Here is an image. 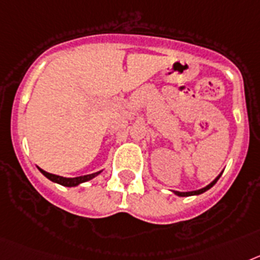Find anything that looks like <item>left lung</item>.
Segmentation results:
<instances>
[{
    "mask_svg": "<svg viewBox=\"0 0 260 260\" xmlns=\"http://www.w3.org/2000/svg\"><path fill=\"white\" fill-rule=\"evenodd\" d=\"M221 174H222V173H221ZM221 174H220V175H218L217 178H216V179L213 180V182H212V183H209L208 186L204 187V188L196 189V191H189V192H179V191H174V193H175V195H178V196H192V195H200V193L205 192V191H207V189H209V188H211V187H213L214 184H216V182H217V180H218V178L221 177Z\"/></svg>",
    "mask_w": 260,
    "mask_h": 260,
    "instance_id": "8db88e82",
    "label": "left lung"
}]
</instances>
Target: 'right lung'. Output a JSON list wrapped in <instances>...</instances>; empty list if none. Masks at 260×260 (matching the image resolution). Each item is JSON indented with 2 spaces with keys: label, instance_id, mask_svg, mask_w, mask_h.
<instances>
[{
  "label": "right lung",
  "instance_id": "add662e5",
  "mask_svg": "<svg viewBox=\"0 0 260 260\" xmlns=\"http://www.w3.org/2000/svg\"><path fill=\"white\" fill-rule=\"evenodd\" d=\"M40 171H42L43 175H46L47 178H48L49 180H52V182H55V183H58L61 184V186H65V187H74V186H78V184L83 183V182H87V180L92 179L94 177H96L101 171H98V173H94V174H89V175H82V177H76V178H64V177H60V175H55V174H51V173H47V171L42 170V169H39Z\"/></svg>",
  "mask_w": 260,
  "mask_h": 260
}]
</instances>
